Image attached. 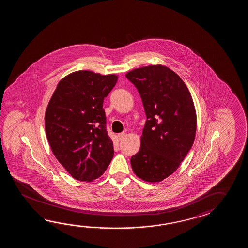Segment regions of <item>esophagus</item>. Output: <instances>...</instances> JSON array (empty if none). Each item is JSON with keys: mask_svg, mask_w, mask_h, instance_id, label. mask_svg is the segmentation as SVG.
Segmentation results:
<instances>
[{"mask_svg": "<svg viewBox=\"0 0 248 248\" xmlns=\"http://www.w3.org/2000/svg\"><path fill=\"white\" fill-rule=\"evenodd\" d=\"M124 137H125V133L122 132V133H120V134L118 135V139H119V140H122V138Z\"/></svg>", "mask_w": 248, "mask_h": 248, "instance_id": "1", "label": "esophagus"}]
</instances>
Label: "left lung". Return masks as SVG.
<instances>
[{"label": "left lung", "mask_w": 248, "mask_h": 248, "mask_svg": "<svg viewBox=\"0 0 248 248\" xmlns=\"http://www.w3.org/2000/svg\"><path fill=\"white\" fill-rule=\"evenodd\" d=\"M126 77L141 95L147 117L132 169L145 182L159 183L179 168L194 142V103L179 75L162 64L134 69Z\"/></svg>", "instance_id": "8db88e82"}]
</instances>
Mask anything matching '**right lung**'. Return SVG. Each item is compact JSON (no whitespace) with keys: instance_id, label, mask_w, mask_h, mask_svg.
<instances>
[{"instance_id":"add662e5","label":"right lung","mask_w":248,"mask_h":248,"mask_svg":"<svg viewBox=\"0 0 248 248\" xmlns=\"http://www.w3.org/2000/svg\"><path fill=\"white\" fill-rule=\"evenodd\" d=\"M117 80L116 74L76 71L58 82L48 102L44 117L47 141L74 179H97L113 157L103 103Z\"/></svg>"}]
</instances>
